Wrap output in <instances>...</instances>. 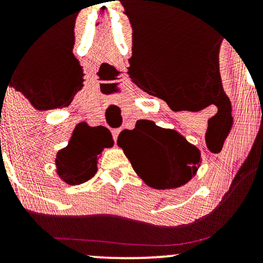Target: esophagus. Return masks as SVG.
Returning <instances> with one entry per match:
<instances>
[{
  "label": "esophagus",
  "instance_id": "1",
  "mask_svg": "<svg viewBox=\"0 0 263 263\" xmlns=\"http://www.w3.org/2000/svg\"><path fill=\"white\" fill-rule=\"evenodd\" d=\"M112 137H114V141L116 142L117 141V137H119V134H120V128H115L112 129Z\"/></svg>",
  "mask_w": 263,
  "mask_h": 263
}]
</instances>
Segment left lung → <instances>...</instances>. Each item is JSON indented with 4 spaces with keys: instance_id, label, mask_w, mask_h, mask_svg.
<instances>
[{
    "instance_id": "8db88e82",
    "label": "left lung",
    "mask_w": 263,
    "mask_h": 263,
    "mask_svg": "<svg viewBox=\"0 0 263 263\" xmlns=\"http://www.w3.org/2000/svg\"><path fill=\"white\" fill-rule=\"evenodd\" d=\"M132 168L147 185L178 188L188 183L200 164V151L182 135L140 120L134 129H123L117 138Z\"/></svg>"
}]
</instances>
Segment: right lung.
I'll return each instance as SVG.
<instances>
[{"label": "right lung", "mask_w": 263, "mask_h": 263, "mask_svg": "<svg viewBox=\"0 0 263 263\" xmlns=\"http://www.w3.org/2000/svg\"><path fill=\"white\" fill-rule=\"evenodd\" d=\"M112 144V136L105 127H90L85 122L79 123L68 146L57 155L58 176L70 185L87 182L98 171V155Z\"/></svg>", "instance_id": "add662e5"}]
</instances>
